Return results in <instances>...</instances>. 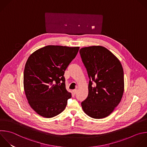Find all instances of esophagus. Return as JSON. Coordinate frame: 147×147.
Returning <instances> with one entry per match:
<instances>
[{
	"instance_id": "esophagus-1",
	"label": "esophagus",
	"mask_w": 147,
	"mask_h": 147,
	"mask_svg": "<svg viewBox=\"0 0 147 147\" xmlns=\"http://www.w3.org/2000/svg\"><path fill=\"white\" fill-rule=\"evenodd\" d=\"M72 92H73V94H75L77 93V89H74V90H72Z\"/></svg>"
}]
</instances>
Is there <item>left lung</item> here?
<instances>
[{
  "instance_id": "8db88e82",
  "label": "left lung",
  "mask_w": 147,
  "mask_h": 147,
  "mask_svg": "<svg viewBox=\"0 0 147 147\" xmlns=\"http://www.w3.org/2000/svg\"><path fill=\"white\" fill-rule=\"evenodd\" d=\"M82 61L89 78L88 95L81 103L86 114L100 119L109 116L119 105L124 91V75L119 59L102 46L80 49Z\"/></svg>"
}]
</instances>
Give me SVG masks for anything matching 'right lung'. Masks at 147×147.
Instances as JSON below:
<instances>
[{
  "label": "right lung",
  "instance_id": "add662e5",
  "mask_svg": "<svg viewBox=\"0 0 147 147\" xmlns=\"http://www.w3.org/2000/svg\"><path fill=\"white\" fill-rule=\"evenodd\" d=\"M79 48L47 45L28 58L24 72V91L30 106L38 115L52 118L65 109L71 94L66 89L63 76Z\"/></svg>",
  "mask_w": 147,
  "mask_h": 147
}]
</instances>
